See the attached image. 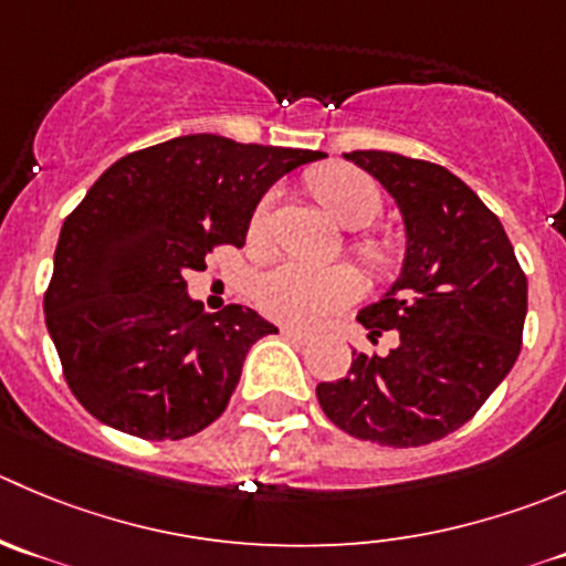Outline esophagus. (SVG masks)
I'll list each match as a JSON object with an SVG mask.
<instances>
[{
    "mask_svg": "<svg viewBox=\"0 0 566 566\" xmlns=\"http://www.w3.org/2000/svg\"><path fill=\"white\" fill-rule=\"evenodd\" d=\"M282 337L293 339V343H310V339H312V332H306V328L284 326V328H282Z\"/></svg>",
    "mask_w": 566,
    "mask_h": 566,
    "instance_id": "esophagus-1",
    "label": "esophagus"
}]
</instances>
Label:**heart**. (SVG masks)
<instances>
[{"mask_svg": "<svg viewBox=\"0 0 566 566\" xmlns=\"http://www.w3.org/2000/svg\"><path fill=\"white\" fill-rule=\"evenodd\" d=\"M310 190L323 210L345 229H361L381 212V193L367 174L348 166L317 168L310 177ZM273 196H265L254 212L251 229L260 232L271 212ZM370 260H381L376 249L367 245ZM361 282L350 268H312L301 262H276L265 268L254 282V301L268 317L282 323L310 326L328 312L343 310L359 298Z\"/></svg>", "mask_w": 566, "mask_h": 566, "instance_id": "obj_1", "label": "heart"}]
</instances>
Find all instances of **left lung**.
<instances>
[{"label": "left lung", "mask_w": 566, "mask_h": 566, "mask_svg": "<svg viewBox=\"0 0 566 566\" xmlns=\"http://www.w3.org/2000/svg\"><path fill=\"white\" fill-rule=\"evenodd\" d=\"M345 160L381 182L403 218L406 249L387 293L356 321L387 356L356 354L348 376L317 384L328 420L356 440L417 448L481 409L523 345L528 279L495 212L448 168L395 151Z\"/></svg>", "instance_id": "left-lung-1"}]
</instances>
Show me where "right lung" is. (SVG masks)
I'll return each instance as SVG.
<instances>
[{
    "label": "right lung",
    "instance_id": "obj_1",
    "mask_svg": "<svg viewBox=\"0 0 566 566\" xmlns=\"http://www.w3.org/2000/svg\"><path fill=\"white\" fill-rule=\"evenodd\" d=\"M323 151L182 135L132 151L65 218L43 295L65 381L96 420L144 440H185L223 415L256 339L254 310L207 312L190 271L243 245L262 196Z\"/></svg>",
    "mask_w": 566,
    "mask_h": 566
}]
</instances>
